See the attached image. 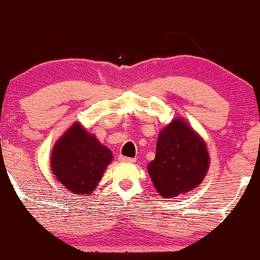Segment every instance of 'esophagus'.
Returning <instances> with one entry per match:
<instances>
[{"instance_id":"1","label":"esophagus","mask_w":260,"mask_h":260,"mask_svg":"<svg viewBox=\"0 0 260 260\" xmlns=\"http://www.w3.org/2000/svg\"><path fill=\"white\" fill-rule=\"evenodd\" d=\"M118 160H120L121 162H134V161H136V159H133V157L123 156V155H120V156H118Z\"/></svg>"}]
</instances>
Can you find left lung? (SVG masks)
Masks as SVG:
<instances>
[{"mask_svg": "<svg viewBox=\"0 0 260 260\" xmlns=\"http://www.w3.org/2000/svg\"><path fill=\"white\" fill-rule=\"evenodd\" d=\"M208 169L205 142L187 122L176 118L162 128L155 159L148 165L155 189L161 197H177L199 186Z\"/></svg>", "mask_w": 260, "mask_h": 260, "instance_id": "8db88e82", "label": "left lung"}]
</instances>
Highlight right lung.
Segmentation results:
<instances>
[{"label":"right lung","instance_id":"right-lung-1","mask_svg":"<svg viewBox=\"0 0 260 260\" xmlns=\"http://www.w3.org/2000/svg\"><path fill=\"white\" fill-rule=\"evenodd\" d=\"M111 160V150L74 122L52 149L51 169L62 186L84 197L95 189Z\"/></svg>","mask_w":260,"mask_h":260}]
</instances>
